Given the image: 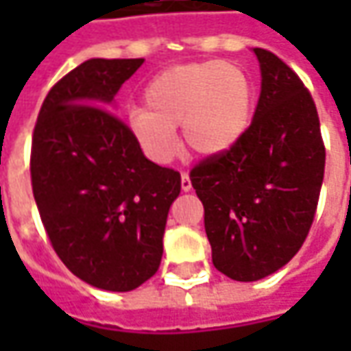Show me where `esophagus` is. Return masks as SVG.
<instances>
[{"label": "esophagus", "instance_id": "obj_1", "mask_svg": "<svg viewBox=\"0 0 351 351\" xmlns=\"http://www.w3.org/2000/svg\"><path fill=\"white\" fill-rule=\"evenodd\" d=\"M182 189L183 191H191V180L185 171L182 173Z\"/></svg>", "mask_w": 351, "mask_h": 351}]
</instances>
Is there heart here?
<instances>
[{
	"mask_svg": "<svg viewBox=\"0 0 351 351\" xmlns=\"http://www.w3.org/2000/svg\"><path fill=\"white\" fill-rule=\"evenodd\" d=\"M144 107L128 125L142 150L166 164L178 150L173 128L199 156H219L246 134L254 113V86L232 62H193L164 70L144 89Z\"/></svg>",
	"mask_w": 351,
	"mask_h": 351,
	"instance_id": "heart-1",
	"label": "heart"
}]
</instances>
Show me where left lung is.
I'll use <instances>...</instances> for the list:
<instances>
[{
  "label": "left lung",
  "instance_id": "left-lung-1",
  "mask_svg": "<svg viewBox=\"0 0 351 351\" xmlns=\"http://www.w3.org/2000/svg\"><path fill=\"white\" fill-rule=\"evenodd\" d=\"M262 93L242 141L189 171L205 209L215 267L258 281L301 250L315 221L326 150L317 105L274 52L254 48Z\"/></svg>",
  "mask_w": 351,
  "mask_h": 351
}]
</instances>
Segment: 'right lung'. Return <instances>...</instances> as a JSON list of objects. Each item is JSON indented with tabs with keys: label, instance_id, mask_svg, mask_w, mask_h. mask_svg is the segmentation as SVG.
Wrapping results in <instances>:
<instances>
[{
	"label": "right lung",
	"instance_id": "1",
	"mask_svg": "<svg viewBox=\"0 0 351 351\" xmlns=\"http://www.w3.org/2000/svg\"><path fill=\"white\" fill-rule=\"evenodd\" d=\"M142 58H91L58 80L33 130L31 183L48 240L93 287L132 291L154 276L182 176L142 154L109 109Z\"/></svg>",
	"mask_w": 351,
	"mask_h": 351
}]
</instances>
